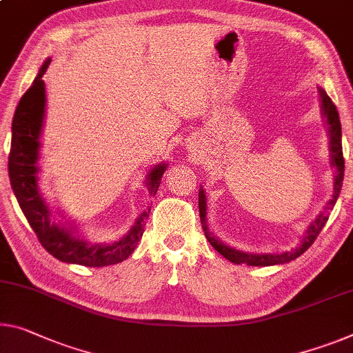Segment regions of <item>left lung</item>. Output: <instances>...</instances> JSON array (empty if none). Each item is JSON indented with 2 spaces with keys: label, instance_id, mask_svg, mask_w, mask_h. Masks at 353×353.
Segmentation results:
<instances>
[{
  "label": "left lung",
  "instance_id": "8db88e82",
  "mask_svg": "<svg viewBox=\"0 0 353 353\" xmlns=\"http://www.w3.org/2000/svg\"><path fill=\"white\" fill-rule=\"evenodd\" d=\"M319 93H321L322 97V108H323V115L327 117V121L330 124V142H332V162L336 167V181H334V194L333 199L328 202V210H333L336 200L339 197L341 188H343V180H344V154H343V140H341V121H339V113L338 108H336L334 102L322 88H319ZM199 211H200V221H202V229L205 232V236L210 241V245L213 246L216 251H218L221 256H224L227 260H230L232 263L236 265H249V267H268V265H276V263H285L290 262V260H295L296 257H300L303 252L309 249V246L316 241V238L319 236V233L322 232V229L327 224L328 221V214L322 213L319 218L312 222L311 227H309L307 235L303 238V243L300 248L294 249L290 252H284V254H246V252H240L235 251V249L227 248L225 245H222L221 241L216 240L214 236H211V233L208 232L207 227V199H205L203 189H200L199 192Z\"/></svg>",
  "mask_w": 353,
  "mask_h": 353
}]
</instances>
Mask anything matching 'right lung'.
Here are the masks:
<instances>
[{
    "mask_svg": "<svg viewBox=\"0 0 353 353\" xmlns=\"http://www.w3.org/2000/svg\"><path fill=\"white\" fill-rule=\"evenodd\" d=\"M48 64L50 59L44 63L34 82L21 96L15 108L8 164L10 186L37 240L53 257L61 262L85 265V267H107V265L120 263L137 248L143 235L145 221L148 219L150 210L140 214L132 230L120 241L113 245H88L86 241L70 235L63 227L53 224L48 208L39 195L36 162L39 156L37 151H39V135L46 108V85L42 75L46 74ZM164 172L165 165H158L148 175V191L151 195L158 192Z\"/></svg>",
    "mask_w": 353,
    "mask_h": 353,
    "instance_id": "right-lung-1",
    "label": "right lung"
}]
</instances>
